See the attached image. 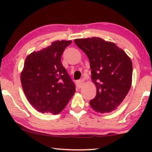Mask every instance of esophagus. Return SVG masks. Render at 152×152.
<instances>
[{"instance_id":"obj_1","label":"esophagus","mask_w":152,"mask_h":152,"mask_svg":"<svg viewBox=\"0 0 152 152\" xmlns=\"http://www.w3.org/2000/svg\"><path fill=\"white\" fill-rule=\"evenodd\" d=\"M76 84H77V86L78 87V88H81L83 86V84H84V81L82 80H77L76 82Z\"/></svg>"}]
</instances>
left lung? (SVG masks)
<instances>
[{
	"label": "left lung",
	"mask_w": 152,
	"mask_h": 152,
	"mask_svg": "<svg viewBox=\"0 0 152 152\" xmlns=\"http://www.w3.org/2000/svg\"><path fill=\"white\" fill-rule=\"evenodd\" d=\"M75 44L90 61L91 79L97 88L91 107L97 113H109L125 98L132 86V62L114 43L99 37L77 39Z\"/></svg>",
	"instance_id": "obj_1"
}]
</instances>
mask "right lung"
Returning a JSON list of instances; mask_svg holds the SVG:
<instances>
[{
    "mask_svg": "<svg viewBox=\"0 0 152 152\" xmlns=\"http://www.w3.org/2000/svg\"><path fill=\"white\" fill-rule=\"evenodd\" d=\"M71 43L56 41L26 57L20 82L29 102L39 112L59 113L75 93V84L61 61Z\"/></svg>",
    "mask_w": 152,
    "mask_h": 152,
    "instance_id": "add662e5",
    "label": "right lung"
}]
</instances>
